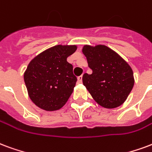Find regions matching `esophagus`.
<instances>
[{"instance_id":"esophagus-1","label":"esophagus","mask_w":152,"mask_h":152,"mask_svg":"<svg viewBox=\"0 0 152 152\" xmlns=\"http://www.w3.org/2000/svg\"><path fill=\"white\" fill-rule=\"evenodd\" d=\"M82 77H83V76H78V78H77V80H78V83H82Z\"/></svg>"}]
</instances>
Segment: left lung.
<instances>
[{
  "instance_id": "obj_1",
  "label": "left lung",
  "mask_w": 152,
  "mask_h": 152,
  "mask_svg": "<svg viewBox=\"0 0 152 152\" xmlns=\"http://www.w3.org/2000/svg\"><path fill=\"white\" fill-rule=\"evenodd\" d=\"M83 53L93 73L83 75V84L93 98L107 109L123 103L134 86L133 71L122 57L104 45L85 46Z\"/></svg>"
}]
</instances>
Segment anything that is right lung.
I'll list each match as a JSON object with an SVG mask.
<instances>
[{
    "instance_id": "right-lung-1",
    "label": "right lung",
    "mask_w": 152,
    "mask_h": 152,
    "mask_svg": "<svg viewBox=\"0 0 152 152\" xmlns=\"http://www.w3.org/2000/svg\"><path fill=\"white\" fill-rule=\"evenodd\" d=\"M76 46L58 45L46 50L31 60L24 74L30 98L44 110H59L65 104L77 78L67 58Z\"/></svg>"
}]
</instances>
